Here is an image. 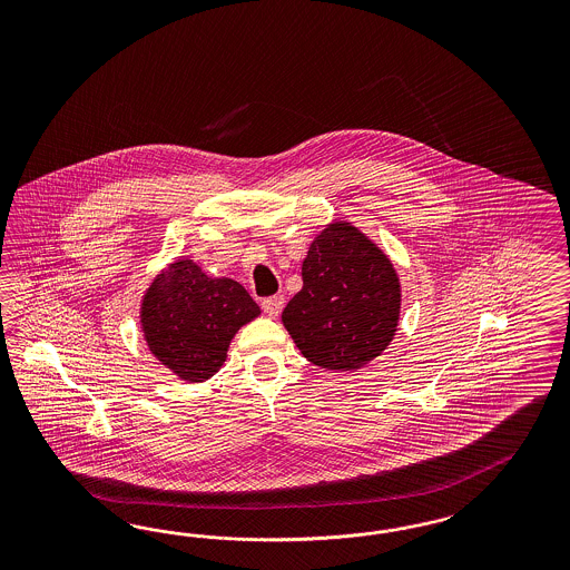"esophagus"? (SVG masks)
Masks as SVG:
<instances>
[{
  "mask_svg": "<svg viewBox=\"0 0 570 570\" xmlns=\"http://www.w3.org/2000/svg\"><path fill=\"white\" fill-rule=\"evenodd\" d=\"M282 309H284V296H282V294L269 296V298L263 301V311H265L269 317H277Z\"/></svg>",
  "mask_w": 570,
  "mask_h": 570,
  "instance_id": "esophagus-1",
  "label": "esophagus"
}]
</instances>
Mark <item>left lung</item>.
Masks as SVG:
<instances>
[{"instance_id":"left-lung-1","label":"left lung","mask_w":570,"mask_h":570,"mask_svg":"<svg viewBox=\"0 0 570 570\" xmlns=\"http://www.w3.org/2000/svg\"><path fill=\"white\" fill-rule=\"evenodd\" d=\"M401 317L397 269L360 227L334 219L311 242L303 288L282 324L313 365L355 372L393 343Z\"/></svg>"}]
</instances>
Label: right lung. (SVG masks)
Listing matches in <instances>:
<instances>
[{"instance_id":"obj_1","label":"right lung","mask_w":570,"mask_h":570,"mask_svg":"<svg viewBox=\"0 0 570 570\" xmlns=\"http://www.w3.org/2000/svg\"><path fill=\"white\" fill-rule=\"evenodd\" d=\"M259 315V305L242 284L207 276L190 257L163 267L139 303L148 351L186 382L215 376L227 360L232 338Z\"/></svg>"}]
</instances>
